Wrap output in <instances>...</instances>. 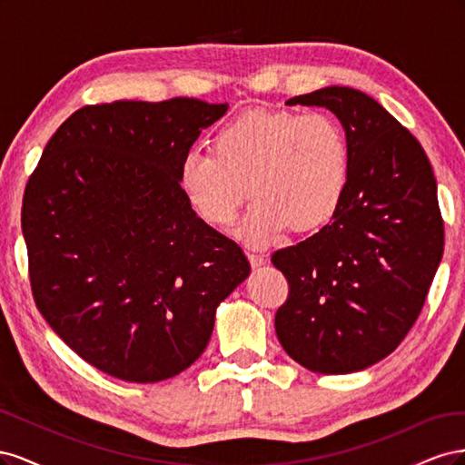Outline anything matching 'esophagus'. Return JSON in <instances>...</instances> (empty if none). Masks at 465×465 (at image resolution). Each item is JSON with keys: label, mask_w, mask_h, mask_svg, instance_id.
Segmentation results:
<instances>
[{"label": "esophagus", "mask_w": 465, "mask_h": 465, "mask_svg": "<svg viewBox=\"0 0 465 465\" xmlns=\"http://www.w3.org/2000/svg\"><path fill=\"white\" fill-rule=\"evenodd\" d=\"M248 260L252 263V267H260L265 263V256L260 254V252H254V250H248Z\"/></svg>", "instance_id": "1"}]
</instances>
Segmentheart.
Wrapping results in <instances>:
<instances>
[{"mask_svg": "<svg viewBox=\"0 0 465 465\" xmlns=\"http://www.w3.org/2000/svg\"><path fill=\"white\" fill-rule=\"evenodd\" d=\"M349 151L331 116L250 110L213 135V151L190 149L178 182L190 207L213 227H229L254 195L238 236L265 244L283 234L323 227L347 188Z\"/></svg>", "mask_w": 465, "mask_h": 465, "instance_id": "b5f03b06", "label": "heart"}]
</instances>
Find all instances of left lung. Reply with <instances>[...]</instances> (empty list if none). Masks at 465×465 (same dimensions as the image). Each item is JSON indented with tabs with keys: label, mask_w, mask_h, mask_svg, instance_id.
<instances>
[{
	"label": "left lung",
	"mask_w": 465,
	"mask_h": 465,
	"mask_svg": "<svg viewBox=\"0 0 465 465\" xmlns=\"http://www.w3.org/2000/svg\"><path fill=\"white\" fill-rule=\"evenodd\" d=\"M287 104L340 118L349 176L331 223L273 252L289 283L275 331L308 371L357 372L388 357L423 311L444 252L434 173L417 137L369 94L326 87Z\"/></svg>",
	"instance_id": "obj_1"
}]
</instances>
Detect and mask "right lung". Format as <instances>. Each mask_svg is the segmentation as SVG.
I'll return each mask as SVG.
<instances>
[{"instance_id": "add662e5", "label": "right lung", "mask_w": 465, "mask_h": 465, "mask_svg": "<svg viewBox=\"0 0 465 465\" xmlns=\"http://www.w3.org/2000/svg\"><path fill=\"white\" fill-rule=\"evenodd\" d=\"M229 104H87L26 182L21 224L36 308L94 369L151 384L186 371L250 273L242 248L186 202L178 166Z\"/></svg>"}]
</instances>
